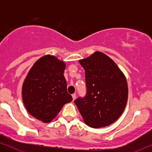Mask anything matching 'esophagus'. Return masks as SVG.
I'll return each instance as SVG.
<instances>
[{
	"instance_id": "obj_1",
	"label": "esophagus",
	"mask_w": 152,
	"mask_h": 152,
	"mask_svg": "<svg viewBox=\"0 0 152 152\" xmlns=\"http://www.w3.org/2000/svg\"><path fill=\"white\" fill-rule=\"evenodd\" d=\"M72 99H73V101H74L75 99V98H76V94H75V93L72 94Z\"/></svg>"
}]
</instances>
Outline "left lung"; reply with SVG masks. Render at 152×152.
Instances as JSON below:
<instances>
[{
    "mask_svg": "<svg viewBox=\"0 0 152 152\" xmlns=\"http://www.w3.org/2000/svg\"><path fill=\"white\" fill-rule=\"evenodd\" d=\"M85 70L87 95L75 104L85 123L98 129L115 122L128 99L126 77L113 59L102 52L79 60Z\"/></svg>",
    "mask_w": 152,
    "mask_h": 152,
    "instance_id": "8db88e82",
    "label": "left lung"
}]
</instances>
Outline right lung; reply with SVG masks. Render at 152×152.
Here are the masks:
<instances>
[{
	"instance_id": "1",
	"label": "right lung",
	"mask_w": 152,
	"mask_h": 152,
	"mask_svg": "<svg viewBox=\"0 0 152 152\" xmlns=\"http://www.w3.org/2000/svg\"><path fill=\"white\" fill-rule=\"evenodd\" d=\"M66 66L55 56H43L30 68L23 84L25 107L31 115L44 123L51 122L64 105L72 100L64 75Z\"/></svg>"
}]
</instances>
